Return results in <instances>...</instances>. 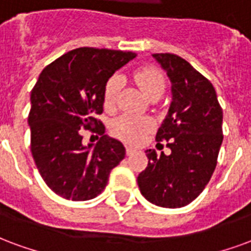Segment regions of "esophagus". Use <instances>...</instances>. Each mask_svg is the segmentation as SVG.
Listing matches in <instances>:
<instances>
[{
  "label": "esophagus",
  "mask_w": 251,
  "mask_h": 251,
  "mask_svg": "<svg viewBox=\"0 0 251 251\" xmlns=\"http://www.w3.org/2000/svg\"><path fill=\"white\" fill-rule=\"evenodd\" d=\"M126 152H127V155H132V153L135 152V148L126 147Z\"/></svg>",
  "instance_id": "34e87169"
}]
</instances>
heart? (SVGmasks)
<instances>
[{"label":"heart","mask_w":251,"mask_h":251,"mask_svg":"<svg viewBox=\"0 0 251 251\" xmlns=\"http://www.w3.org/2000/svg\"><path fill=\"white\" fill-rule=\"evenodd\" d=\"M133 80L138 84L142 92L151 98L153 95H162L166 88V77L163 72L155 67H142L133 72ZM124 80L120 75H113L104 87V107L113 109L118 103L119 95L123 88ZM155 124L150 118L136 115H122L112 122L111 132L115 138L126 143H140L148 132H151Z\"/></svg>","instance_id":"heart-1"}]
</instances>
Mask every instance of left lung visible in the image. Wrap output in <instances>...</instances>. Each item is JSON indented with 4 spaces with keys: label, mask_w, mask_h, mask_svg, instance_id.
<instances>
[{
    "label": "left lung",
    "mask_w": 251,
    "mask_h": 251,
    "mask_svg": "<svg viewBox=\"0 0 251 251\" xmlns=\"http://www.w3.org/2000/svg\"><path fill=\"white\" fill-rule=\"evenodd\" d=\"M152 57L167 72L173 101L156 132L171 152L147 150L148 166L139 174L140 193L148 202L183 207L202 193L213 175L222 144V108L213 84L184 58L173 53Z\"/></svg>",
    "instance_id": "8db88e82"
}]
</instances>
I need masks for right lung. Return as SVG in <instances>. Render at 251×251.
<instances>
[{"label": "right lung", "instance_id": "right-lung-1", "mask_svg": "<svg viewBox=\"0 0 251 251\" xmlns=\"http://www.w3.org/2000/svg\"><path fill=\"white\" fill-rule=\"evenodd\" d=\"M132 52L77 48L44 68L30 95V150L40 175L65 199L88 201L101 194L111 170L126 156L119 140L104 135V87ZM80 129L102 135L83 146Z\"/></svg>", "mask_w": 251, "mask_h": 251}]
</instances>
